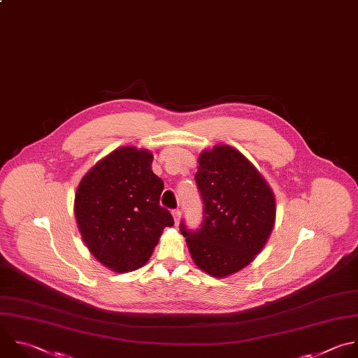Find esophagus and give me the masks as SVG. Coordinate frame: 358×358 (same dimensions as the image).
<instances>
[{
    "label": "esophagus",
    "mask_w": 358,
    "mask_h": 358,
    "mask_svg": "<svg viewBox=\"0 0 358 358\" xmlns=\"http://www.w3.org/2000/svg\"><path fill=\"white\" fill-rule=\"evenodd\" d=\"M171 213H173V217H174L176 224H178V222H180V219H181V212H180V209H174Z\"/></svg>",
    "instance_id": "1"
}]
</instances>
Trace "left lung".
<instances>
[{
    "label": "left lung",
    "instance_id": "1",
    "mask_svg": "<svg viewBox=\"0 0 358 358\" xmlns=\"http://www.w3.org/2000/svg\"><path fill=\"white\" fill-rule=\"evenodd\" d=\"M195 182L203 203L196 230L180 223L194 263L212 277L241 271L262 252L274 226V195L236 149L222 145L201 153Z\"/></svg>",
    "mask_w": 358,
    "mask_h": 358
}]
</instances>
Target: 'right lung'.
<instances>
[{
	"instance_id": "right-lung-1",
	"label": "right lung",
	"mask_w": 358,
	"mask_h": 358,
	"mask_svg": "<svg viewBox=\"0 0 358 358\" xmlns=\"http://www.w3.org/2000/svg\"><path fill=\"white\" fill-rule=\"evenodd\" d=\"M152 163L148 150L116 149L77 188L74 212L83 239L94 257L113 271L142 267L163 229L174 224L169 209L160 205L164 182Z\"/></svg>"
}]
</instances>
